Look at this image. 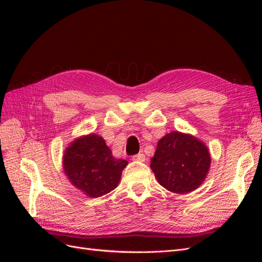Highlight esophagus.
<instances>
[{
	"instance_id": "obj_1",
	"label": "esophagus",
	"mask_w": 262,
	"mask_h": 262,
	"mask_svg": "<svg viewBox=\"0 0 262 262\" xmlns=\"http://www.w3.org/2000/svg\"><path fill=\"white\" fill-rule=\"evenodd\" d=\"M132 160L133 161H137V162H145L146 157H145V155L143 153H139L137 155H133L132 156Z\"/></svg>"
}]
</instances>
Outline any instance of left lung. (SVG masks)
I'll return each mask as SVG.
<instances>
[{
    "mask_svg": "<svg viewBox=\"0 0 262 262\" xmlns=\"http://www.w3.org/2000/svg\"><path fill=\"white\" fill-rule=\"evenodd\" d=\"M211 164L208 147L193 136L172 131L157 143L150 168L160 185L173 193H188L207 177Z\"/></svg>",
    "mask_w": 262,
    "mask_h": 262,
    "instance_id": "1",
    "label": "left lung"
}]
</instances>
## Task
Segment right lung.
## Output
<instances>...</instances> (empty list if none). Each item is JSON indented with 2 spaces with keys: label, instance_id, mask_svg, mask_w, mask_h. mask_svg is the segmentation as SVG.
Listing matches in <instances>:
<instances>
[{
  "label": "right lung",
  "instance_id": "right-lung-1",
  "mask_svg": "<svg viewBox=\"0 0 262 262\" xmlns=\"http://www.w3.org/2000/svg\"><path fill=\"white\" fill-rule=\"evenodd\" d=\"M126 165L125 160L114 157L105 140L94 133L74 140L63 155V170L71 184L91 198L113 191Z\"/></svg>",
  "mask_w": 262,
  "mask_h": 262
}]
</instances>
